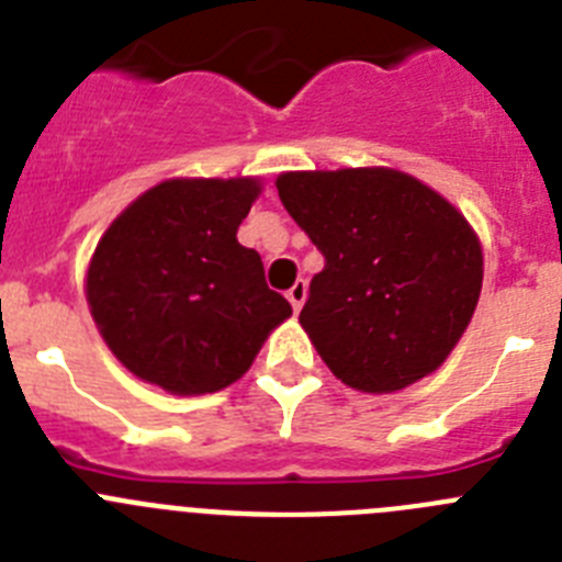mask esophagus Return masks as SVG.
I'll return each mask as SVG.
<instances>
[{"mask_svg":"<svg viewBox=\"0 0 562 562\" xmlns=\"http://www.w3.org/2000/svg\"><path fill=\"white\" fill-rule=\"evenodd\" d=\"M286 301L292 304V310L301 312V306H304V301H306V281H301V278H297L295 284L290 286V292H286Z\"/></svg>","mask_w":562,"mask_h":562,"instance_id":"esophagus-1","label":"esophagus"}]
</instances>
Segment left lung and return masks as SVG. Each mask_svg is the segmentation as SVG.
<instances>
[{"label":"left lung","instance_id":"left-lung-1","mask_svg":"<svg viewBox=\"0 0 562 562\" xmlns=\"http://www.w3.org/2000/svg\"><path fill=\"white\" fill-rule=\"evenodd\" d=\"M276 188L324 252L297 321L331 374L366 394H391L439 369L484 278L464 216L394 168L290 171Z\"/></svg>","mask_w":562,"mask_h":562}]
</instances>
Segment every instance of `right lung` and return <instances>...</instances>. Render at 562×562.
I'll return each instance as SVG.
<instances>
[{
  "label": "right lung",
  "instance_id": "1",
  "mask_svg": "<svg viewBox=\"0 0 562 562\" xmlns=\"http://www.w3.org/2000/svg\"><path fill=\"white\" fill-rule=\"evenodd\" d=\"M258 180H168L134 200L98 241L87 301L112 355L171 394H211L245 374L292 315L267 286L238 225Z\"/></svg>",
  "mask_w": 562,
  "mask_h": 562
}]
</instances>
